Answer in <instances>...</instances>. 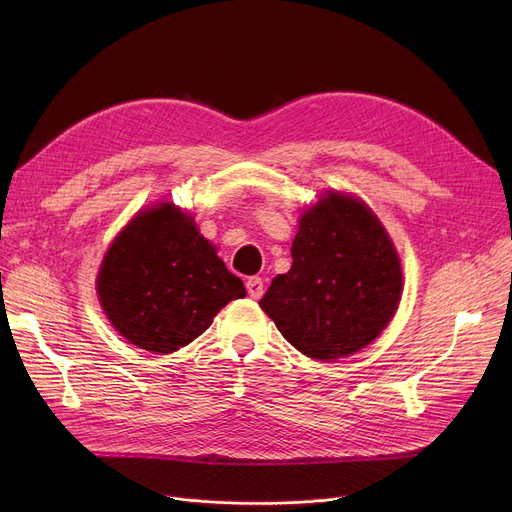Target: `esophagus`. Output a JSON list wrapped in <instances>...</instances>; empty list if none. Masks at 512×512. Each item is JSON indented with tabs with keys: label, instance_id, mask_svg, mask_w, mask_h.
<instances>
[{
	"label": "esophagus",
	"instance_id": "obj_1",
	"mask_svg": "<svg viewBox=\"0 0 512 512\" xmlns=\"http://www.w3.org/2000/svg\"><path fill=\"white\" fill-rule=\"evenodd\" d=\"M247 292H249L251 299H261L263 297V280L257 278V276L249 278L247 280Z\"/></svg>",
	"mask_w": 512,
	"mask_h": 512
}]
</instances>
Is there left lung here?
<instances>
[{"label":"left lung","instance_id":"1","mask_svg":"<svg viewBox=\"0 0 512 512\" xmlns=\"http://www.w3.org/2000/svg\"><path fill=\"white\" fill-rule=\"evenodd\" d=\"M290 253L259 305L297 351L334 361L382 334L400 303V259L361 199L328 191L301 215Z\"/></svg>","mask_w":512,"mask_h":512}]
</instances>
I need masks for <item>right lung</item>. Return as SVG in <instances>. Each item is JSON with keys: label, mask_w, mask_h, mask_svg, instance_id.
Wrapping results in <instances>:
<instances>
[{"label": "right lung", "mask_w": 512, "mask_h": 512, "mask_svg": "<svg viewBox=\"0 0 512 512\" xmlns=\"http://www.w3.org/2000/svg\"><path fill=\"white\" fill-rule=\"evenodd\" d=\"M97 294L120 336L168 355L201 336L222 307L247 292L191 215L159 203L134 215L107 249Z\"/></svg>", "instance_id": "obj_1"}]
</instances>
